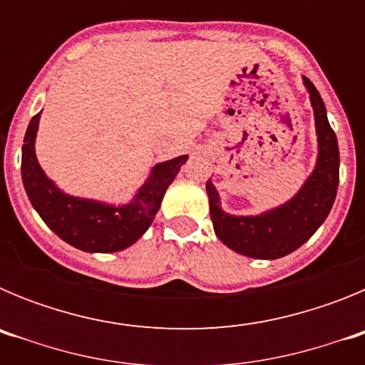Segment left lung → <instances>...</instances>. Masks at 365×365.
Masks as SVG:
<instances>
[{
	"instance_id": "obj_1",
	"label": "left lung",
	"mask_w": 365,
	"mask_h": 365,
	"mask_svg": "<svg viewBox=\"0 0 365 365\" xmlns=\"http://www.w3.org/2000/svg\"><path fill=\"white\" fill-rule=\"evenodd\" d=\"M311 95L318 135V160L314 172L294 197L261 215H228L219 206L217 190L206 180L210 217L215 235L228 248L256 259H278L294 252L320 228L333 208L340 179V153L325 104L314 83L303 76Z\"/></svg>"
}]
</instances>
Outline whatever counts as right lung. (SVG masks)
Here are the masks:
<instances>
[{
	"instance_id": "add662e5",
	"label": "right lung",
	"mask_w": 365,
	"mask_h": 365,
	"mask_svg": "<svg viewBox=\"0 0 365 365\" xmlns=\"http://www.w3.org/2000/svg\"><path fill=\"white\" fill-rule=\"evenodd\" d=\"M40 113L29 122L21 148V179L34 210L54 234L86 252L124 250L150 228L163 202L166 188L186 163V155L160 163L138 188L130 205L111 206L67 195L45 177L34 153Z\"/></svg>"
}]
</instances>
